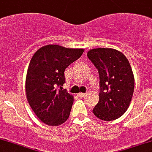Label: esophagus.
<instances>
[{"label":"esophagus","mask_w":152,"mask_h":152,"mask_svg":"<svg viewBox=\"0 0 152 152\" xmlns=\"http://www.w3.org/2000/svg\"><path fill=\"white\" fill-rule=\"evenodd\" d=\"M78 96H80V97H83V96H86V93H79L78 94Z\"/></svg>","instance_id":"1"}]
</instances>
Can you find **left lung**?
I'll return each mask as SVG.
<instances>
[{
    "label": "left lung",
    "instance_id": "obj_1",
    "mask_svg": "<svg viewBox=\"0 0 152 152\" xmlns=\"http://www.w3.org/2000/svg\"><path fill=\"white\" fill-rule=\"evenodd\" d=\"M100 77L99 102L94 115L103 121H114L126 111L134 92L135 80L127 58L119 50L96 48L87 52Z\"/></svg>",
    "mask_w": 152,
    "mask_h": 152
}]
</instances>
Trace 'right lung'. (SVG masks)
<instances>
[{"label":"right lung","instance_id":"add662e5","mask_svg":"<svg viewBox=\"0 0 152 152\" xmlns=\"http://www.w3.org/2000/svg\"><path fill=\"white\" fill-rule=\"evenodd\" d=\"M84 50L58 45L42 46L29 64L26 92L37 117L49 126H59L68 119L73 96L62 89L65 70L80 58Z\"/></svg>","mask_w":152,"mask_h":152}]
</instances>
